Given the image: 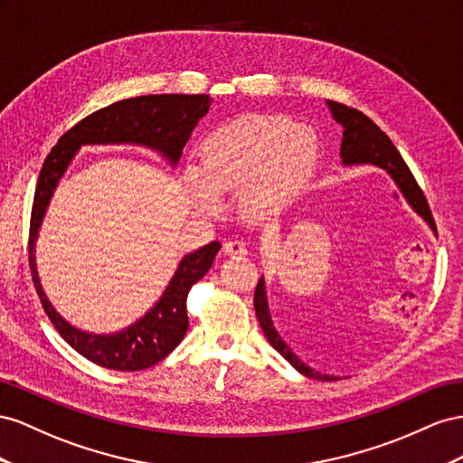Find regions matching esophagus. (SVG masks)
<instances>
[{
  "label": "esophagus",
  "instance_id": "esophagus-1",
  "mask_svg": "<svg viewBox=\"0 0 463 463\" xmlns=\"http://www.w3.org/2000/svg\"><path fill=\"white\" fill-rule=\"evenodd\" d=\"M222 252L227 256H246L248 250L246 244L241 241H227L222 244Z\"/></svg>",
  "mask_w": 463,
  "mask_h": 463
}]
</instances>
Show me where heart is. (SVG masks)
Returning <instances> with one entry per match:
<instances>
[{
    "label": "heart",
    "instance_id": "heart-1",
    "mask_svg": "<svg viewBox=\"0 0 463 463\" xmlns=\"http://www.w3.org/2000/svg\"><path fill=\"white\" fill-rule=\"evenodd\" d=\"M197 156L200 168L184 176L197 207L215 213L219 197L241 194V213L263 221L305 188L318 161V137L307 124L250 116L213 131Z\"/></svg>",
    "mask_w": 463,
    "mask_h": 463
}]
</instances>
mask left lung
<instances>
[{"mask_svg": "<svg viewBox=\"0 0 463 463\" xmlns=\"http://www.w3.org/2000/svg\"><path fill=\"white\" fill-rule=\"evenodd\" d=\"M327 107L332 110L334 120L343 126V139H341V158L343 165L353 166V165H374L384 168L386 173L398 184V188L405 195L407 203L411 205L417 213L429 222V205L425 195H422L419 184L415 182L411 170L405 165L400 151L395 149V145L390 141V137L382 131L371 118L364 116L361 110L345 107L341 102L327 100ZM254 308L258 322L266 334L269 345L281 353L285 359L293 364L300 374H305L314 380L322 382H332L339 380V376L332 374H322L320 371H314L308 364L302 363L298 356L290 351V347L283 341V337L277 332L273 326L269 307H268V295H266V281L260 277V283L254 293Z\"/></svg>", "mask_w": 463, "mask_h": 463, "instance_id": "8db88e82", "label": "left lung"}]
</instances>
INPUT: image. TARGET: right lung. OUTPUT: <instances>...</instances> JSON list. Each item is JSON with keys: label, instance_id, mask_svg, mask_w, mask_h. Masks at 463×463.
Returning <instances> with one entry per match:
<instances>
[{"label": "right lung", "instance_id": "obj_1", "mask_svg": "<svg viewBox=\"0 0 463 463\" xmlns=\"http://www.w3.org/2000/svg\"><path fill=\"white\" fill-rule=\"evenodd\" d=\"M209 95H145L118 100L107 109L92 112L58 139L50 151L38 176L29 232V266L36 293L50 322L70 345L85 359L112 371L134 373L163 361L173 353L188 332L186 298L194 283L209 271L221 244L209 242L195 252L184 256L178 269L156 305L118 334L99 335L77 329L50 305L34 263V244L38 239L46 207L54 195L60 178L68 170L81 145H143L161 153L176 166L184 145L190 139L197 122L207 114Z\"/></svg>", "mask_w": 463, "mask_h": 463}]
</instances>
